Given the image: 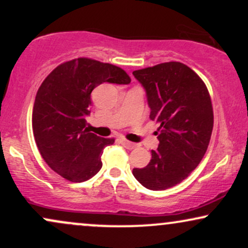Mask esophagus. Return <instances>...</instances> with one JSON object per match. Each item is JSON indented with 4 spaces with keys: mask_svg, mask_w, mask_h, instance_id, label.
<instances>
[{
    "mask_svg": "<svg viewBox=\"0 0 248 248\" xmlns=\"http://www.w3.org/2000/svg\"><path fill=\"white\" fill-rule=\"evenodd\" d=\"M121 142H122V144H124V146L127 148V149H134V148H136L135 143H133V142L126 140V139H121Z\"/></svg>",
    "mask_w": 248,
    "mask_h": 248,
    "instance_id": "34e87169",
    "label": "esophagus"
}]
</instances>
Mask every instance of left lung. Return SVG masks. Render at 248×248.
<instances>
[{"label":"left lung","instance_id":"left-lung-1","mask_svg":"<svg viewBox=\"0 0 248 248\" xmlns=\"http://www.w3.org/2000/svg\"><path fill=\"white\" fill-rule=\"evenodd\" d=\"M146 88L150 119L158 124V148L147 167L133 169L134 177L149 190L181 183L205 155L213 128V108L206 85L179 62L136 70Z\"/></svg>","mask_w":248,"mask_h":248}]
</instances>
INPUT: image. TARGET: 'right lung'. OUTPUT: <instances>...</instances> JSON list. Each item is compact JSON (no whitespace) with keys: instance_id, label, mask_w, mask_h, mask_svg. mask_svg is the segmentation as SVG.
<instances>
[{"instance_id":"right-lung-1","label":"right lung","mask_w":248,"mask_h":248,"mask_svg":"<svg viewBox=\"0 0 248 248\" xmlns=\"http://www.w3.org/2000/svg\"><path fill=\"white\" fill-rule=\"evenodd\" d=\"M102 82L129 84L126 71L95 59H72L58 65L37 91L32 130L43 160L70 182H85L101 169L105 147L115 139H102L86 128L92 106L91 93Z\"/></svg>"}]
</instances>
